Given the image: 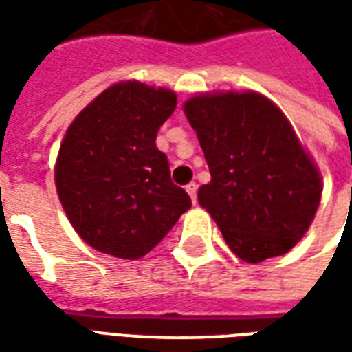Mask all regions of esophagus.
I'll use <instances>...</instances> for the list:
<instances>
[{
  "label": "esophagus",
  "mask_w": 352,
  "mask_h": 352,
  "mask_svg": "<svg viewBox=\"0 0 352 352\" xmlns=\"http://www.w3.org/2000/svg\"><path fill=\"white\" fill-rule=\"evenodd\" d=\"M186 192H188V194H190L192 201H194V204H196V201H198V184H196V183L186 184Z\"/></svg>",
  "instance_id": "1"
}]
</instances>
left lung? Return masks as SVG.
<instances>
[{
  "instance_id": "left-lung-1",
  "label": "left lung",
  "mask_w": 352,
  "mask_h": 352,
  "mask_svg": "<svg viewBox=\"0 0 352 352\" xmlns=\"http://www.w3.org/2000/svg\"><path fill=\"white\" fill-rule=\"evenodd\" d=\"M211 171L199 206L237 258L280 256L307 232L320 204V173L288 118L256 92L199 94L184 103Z\"/></svg>"
}]
</instances>
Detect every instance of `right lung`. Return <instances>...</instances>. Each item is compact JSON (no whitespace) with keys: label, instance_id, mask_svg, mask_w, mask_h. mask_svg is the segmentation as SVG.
<instances>
[{"label":"right lung","instance_id":"right-lung-1","mask_svg":"<svg viewBox=\"0 0 352 352\" xmlns=\"http://www.w3.org/2000/svg\"><path fill=\"white\" fill-rule=\"evenodd\" d=\"M177 107L168 88L116 82L79 113L60 145L54 181L75 232L96 251L138 260L190 209L171 183L156 133Z\"/></svg>","mask_w":352,"mask_h":352}]
</instances>
